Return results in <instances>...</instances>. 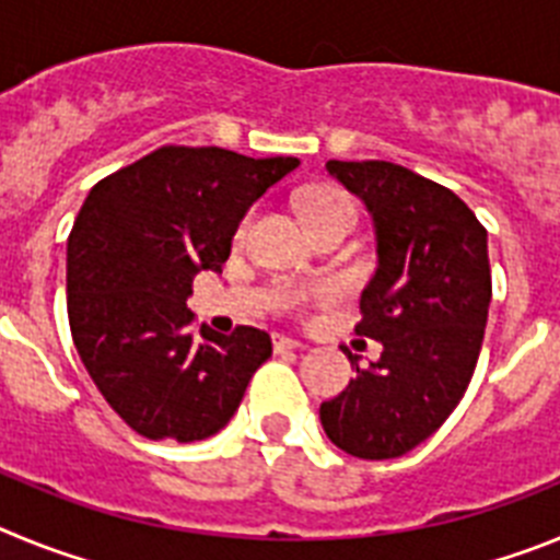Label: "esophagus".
Masks as SVG:
<instances>
[{
  "instance_id": "obj_1",
  "label": "esophagus",
  "mask_w": 560,
  "mask_h": 560,
  "mask_svg": "<svg viewBox=\"0 0 560 560\" xmlns=\"http://www.w3.org/2000/svg\"><path fill=\"white\" fill-rule=\"evenodd\" d=\"M300 348H303V341H296V339H291V336H280V334L275 336L277 353H283V350H300Z\"/></svg>"
}]
</instances>
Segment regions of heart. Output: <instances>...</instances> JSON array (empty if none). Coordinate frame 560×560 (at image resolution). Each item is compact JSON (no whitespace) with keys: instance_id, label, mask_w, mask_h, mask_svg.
I'll return each instance as SVG.
<instances>
[{"instance_id":"b5f03b06","label":"heart","mask_w":560,"mask_h":560,"mask_svg":"<svg viewBox=\"0 0 560 560\" xmlns=\"http://www.w3.org/2000/svg\"><path fill=\"white\" fill-rule=\"evenodd\" d=\"M303 215L305 221H308L311 230H316V226H323L336 219L355 221V205L350 201V196H345V192L336 190V187H314V190L303 199ZM246 226H249V219L237 226V237H244ZM336 296H339V289H336V285H316V289L311 291H285L283 303L289 305V308H303V305L308 303H334Z\"/></svg>"}]
</instances>
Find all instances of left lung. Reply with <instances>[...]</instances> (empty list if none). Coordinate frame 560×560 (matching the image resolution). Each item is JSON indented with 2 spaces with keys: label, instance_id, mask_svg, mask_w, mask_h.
I'll return each instance as SVG.
<instances>
[{
  "label": "left lung",
  "instance_id": "obj_1",
  "mask_svg": "<svg viewBox=\"0 0 560 560\" xmlns=\"http://www.w3.org/2000/svg\"><path fill=\"white\" fill-rule=\"evenodd\" d=\"M328 173L373 215L378 269L361 291L355 334L381 359L319 407L325 434L361 459H393L438 432L468 389L482 348L488 232L459 196L395 162H339Z\"/></svg>",
  "mask_w": 560,
  "mask_h": 560
}]
</instances>
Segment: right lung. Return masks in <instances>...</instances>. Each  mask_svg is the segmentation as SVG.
<instances>
[{"label": "right lung", "instance_id": "right-lung-1", "mask_svg": "<svg viewBox=\"0 0 560 560\" xmlns=\"http://www.w3.org/2000/svg\"><path fill=\"white\" fill-rule=\"evenodd\" d=\"M296 156L162 145L89 190L67 241L72 341L108 407L148 440L221 432L271 355L266 330L192 336V277L221 271L232 235Z\"/></svg>", "mask_w": 560, "mask_h": 560}]
</instances>
